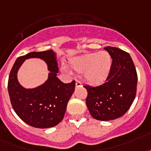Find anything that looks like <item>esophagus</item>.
<instances>
[{
	"label": "esophagus",
	"instance_id": "34e87169",
	"mask_svg": "<svg viewBox=\"0 0 151 151\" xmlns=\"http://www.w3.org/2000/svg\"><path fill=\"white\" fill-rule=\"evenodd\" d=\"M76 87H77V88H78V87H81L82 86V84H81V81H76Z\"/></svg>",
	"mask_w": 151,
	"mask_h": 151
}]
</instances>
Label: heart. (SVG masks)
<instances>
[{"label":"heart","mask_w":151,"mask_h":151,"mask_svg":"<svg viewBox=\"0 0 151 151\" xmlns=\"http://www.w3.org/2000/svg\"><path fill=\"white\" fill-rule=\"evenodd\" d=\"M72 68L78 73L84 72V78L91 85L103 84L109 75L111 58L107 52H93L76 57L70 62ZM62 70L69 73L68 67L63 66Z\"/></svg>","instance_id":"1"}]
</instances>
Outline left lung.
I'll return each instance as SVG.
<instances>
[{
    "instance_id": "left-lung-1",
    "label": "left lung",
    "mask_w": 151,
    "mask_h": 151,
    "mask_svg": "<svg viewBox=\"0 0 151 151\" xmlns=\"http://www.w3.org/2000/svg\"><path fill=\"white\" fill-rule=\"evenodd\" d=\"M112 59L106 82L97 87L85 85L86 105L91 116L97 120L109 121L122 116L130 108L137 93V73L128 52L107 46Z\"/></svg>"
}]
</instances>
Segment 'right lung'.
<instances>
[{
	"mask_svg": "<svg viewBox=\"0 0 151 151\" xmlns=\"http://www.w3.org/2000/svg\"><path fill=\"white\" fill-rule=\"evenodd\" d=\"M39 58L46 62L50 73L47 81L34 88H24L17 81V71L27 58ZM59 72L56 55L52 50L32 52L18 57L10 72L8 89L13 109L31 127H53L62 121L67 102L73 95L75 81L64 84L56 77Z\"/></svg>",
	"mask_w": 151,
	"mask_h": 151,
	"instance_id": "1",
	"label": "right lung"
}]
</instances>
